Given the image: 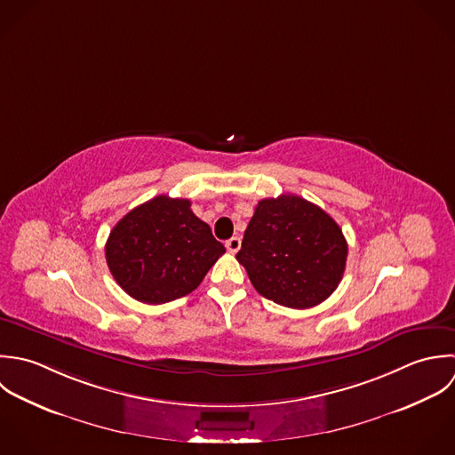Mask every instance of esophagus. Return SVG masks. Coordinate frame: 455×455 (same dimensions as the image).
Segmentation results:
<instances>
[{
  "label": "esophagus",
  "mask_w": 455,
  "mask_h": 455,
  "mask_svg": "<svg viewBox=\"0 0 455 455\" xmlns=\"http://www.w3.org/2000/svg\"><path fill=\"white\" fill-rule=\"evenodd\" d=\"M240 247H242L240 236H233V238H229V240L226 242V249H228L231 254H236V252L240 251Z\"/></svg>",
  "instance_id": "obj_1"
}]
</instances>
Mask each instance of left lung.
<instances>
[{"instance_id":"8db88e82","label":"left lung","mask_w":455,"mask_h":455,"mask_svg":"<svg viewBox=\"0 0 455 455\" xmlns=\"http://www.w3.org/2000/svg\"><path fill=\"white\" fill-rule=\"evenodd\" d=\"M346 258L339 224L293 194L258 203L236 254L256 291L290 308L324 302L342 279Z\"/></svg>"}]
</instances>
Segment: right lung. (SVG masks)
<instances>
[{"mask_svg":"<svg viewBox=\"0 0 455 455\" xmlns=\"http://www.w3.org/2000/svg\"><path fill=\"white\" fill-rule=\"evenodd\" d=\"M226 252L188 199L156 196L109 233L106 261L122 290L150 305L192 293Z\"/></svg>","mask_w":455,"mask_h":455,"instance_id":"right-lung-1","label":"right lung"}]
</instances>
